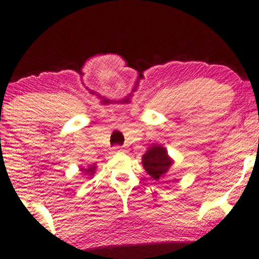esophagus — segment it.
Here are the masks:
<instances>
[{
	"instance_id": "1",
	"label": "esophagus",
	"mask_w": 259,
	"mask_h": 259,
	"mask_svg": "<svg viewBox=\"0 0 259 259\" xmlns=\"http://www.w3.org/2000/svg\"><path fill=\"white\" fill-rule=\"evenodd\" d=\"M113 150H114L115 153H124V152H125V150H124V148L121 146H115L114 148H113Z\"/></svg>"
}]
</instances>
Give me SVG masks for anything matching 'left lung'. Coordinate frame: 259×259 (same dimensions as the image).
Returning a JSON list of instances; mask_svg holds the SVG:
<instances>
[{"mask_svg":"<svg viewBox=\"0 0 259 259\" xmlns=\"http://www.w3.org/2000/svg\"><path fill=\"white\" fill-rule=\"evenodd\" d=\"M173 163V159L168 156V151L160 145L151 146L142 156V165L153 180H159V178L167 174Z\"/></svg>","mask_w":259,"mask_h":259,"instance_id":"obj_1","label":"left lung"}]
</instances>
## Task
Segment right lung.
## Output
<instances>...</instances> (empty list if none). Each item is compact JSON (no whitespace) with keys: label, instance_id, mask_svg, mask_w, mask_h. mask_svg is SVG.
<instances>
[{"label":"right lung","instance_id":"add662e5","mask_svg":"<svg viewBox=\"0 0 259 259\" xmlns=\"http://www.w3.org/2000/svg\"><path fill=\"white\" fill-rule=\"evenodd\" d=\"M80 170L84 173V175H89V177H92V175L95 174V171H96V165H90V167L88 168H80Z\"/></svg>","mask_w":259,"mask_h":259}]
</instances>
